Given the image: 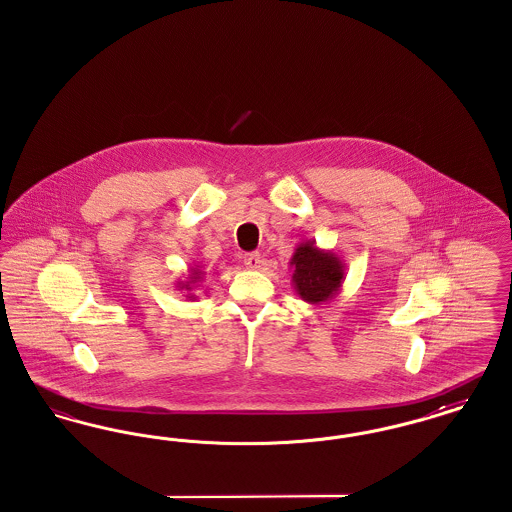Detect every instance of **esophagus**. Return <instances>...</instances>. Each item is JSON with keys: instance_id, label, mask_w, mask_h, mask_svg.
<instances>
[{"instance_id": "obj_1", "label": "esophagus", "mask_w": 512, "mask_h": 512, "mask_svg": "<svg viewBox=\"0 0 512 512\" xmlns=\"http://www.w3.org/2000/svg\"><path fill=\"white\" fill-rule=\"evenodd\" d=\"M244 263L245 267L251 268V270H257V268H261V265H263V259H261L259 253H251V255L245 257Z\"/></svg>"}]
</instances>
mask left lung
Wrapping results in <instances>:
<instances>
[{
  "mask_svg": "<svg viewBox=\"0 0 512 512\" xmlns=\"http://www.w3.org/2000/svg\"><path fill=\"white\" fill-rule=\"evenodd\" d=\"M290 267L293 290L311 305L332 301L345 280V265L340 255L332 249H320L313 240H303L295 247Z\"/></svg>",
  "mask_w": 512,
  "mask_h": 512,
  "instance_id": "8db88e82",
  "label": "left lung"
}]
</instances>
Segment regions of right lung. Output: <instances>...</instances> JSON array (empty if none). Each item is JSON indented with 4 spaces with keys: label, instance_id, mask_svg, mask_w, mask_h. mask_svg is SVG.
<instances>
[{
    "label": "right lung",
    "instance_id": "add662e5",
    "mask_svg": "<svg viewBox=\"0 0 512 512\" xmlns=\"http://www.w3.org/2000/svg\"><path fill=\"white\" fill-rule=\"evenodd\" d=\"M203 276H205V272L201 270L199 265H194V267H190V274H188V280H182V282H176V290H180V292L186 293V299H190V301H194L197 299V295H195V288L199 286V282L203 280Z\"/></svg>",
    "mask_w": 512,
    "mask_h": 512
}]
</instances>
